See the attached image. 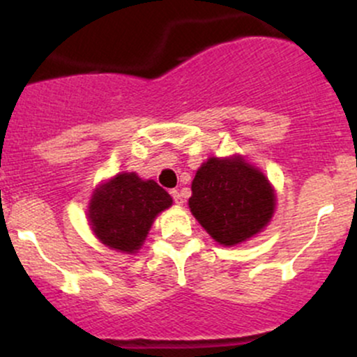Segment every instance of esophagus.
Returning a JSON list of instances; mask_svg holds the SVG:
<instances>
[{
  "label": "esophagus",
  "mask_w": 357,
  "mask_h": 357,
  "mask_svg": "<svg viewBox=\"0 0 357 357\" xmlns=\"http://www.w3.org/2000/svg\"><path fill=\"white\" fill-rule=\"evenodd\" d=\"M171 196H173V199H174L176 204H183V195H181V192H179V190L171 191Z\"/></svg>",
  "instance_id": "obj_1"
}]
</instances>
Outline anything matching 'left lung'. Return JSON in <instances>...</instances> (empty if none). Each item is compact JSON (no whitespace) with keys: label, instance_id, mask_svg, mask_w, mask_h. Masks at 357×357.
Here are the masks:
<instances>
[{"label":"left lung","instance_id":"1","mask_svg":"<svg viewBox=\"0 0 357 357\" xmlns=\"http://www.w3.org/2000/svg\"><path fill=\"white\" fill-rule=\"evenodd\" d=\"M190 210L211 238L225 247L264 230L275 210V192L260 169L240 155L210 158L196 171Z\"/></svg>","mask_w":357,"mask_h":357}]
</instances>
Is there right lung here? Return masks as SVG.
Masks as SVG:
<instances>
[{
  "label": "right lung",
  "mask_w": 357,
  "mask_h": 357,
  "mask_svg": "<svg viewBox=\"0 0 357 357\" xmlns=\"http://www.w3.org/2000/svg\"><path fill=\"white\" fill-rule=\"evenodd\" d=\"M173 198L153 179L119 173L96 188L89 203V223L102 243L122 253H136L155 216Z\"/></svg>",
  "instance_id": "1"
}]
</instances>
